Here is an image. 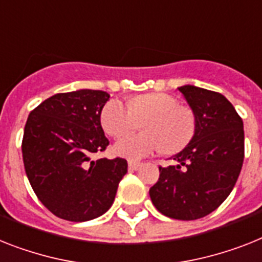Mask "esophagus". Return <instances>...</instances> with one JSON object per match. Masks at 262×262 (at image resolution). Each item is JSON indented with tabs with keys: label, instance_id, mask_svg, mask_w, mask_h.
<instances>
[{
	"label": "esophagus",
	"instance_id": "obj_1",
	"mask_svg": "<svg viewBox=\"0 0 262 262\" xmlns=\"http://www.w3.org/2000/svg\"><path fill=\"white\" fill-rule=\"evenodd\" d=\"M140 167H142V163H139V162L128 161V168L131 171H136V170H139Z\"/></svg>",
	"mask_w": 262,
	"mask_h": 262
}]
</instances>
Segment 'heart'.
<instances>
[{"label": "heart", "instance_id": "obj_1", "mask_svg": "<svg viewBox=\"0 0 262 262\" xmlns=\"http://www.w3.org/2000/svg\"><path fill=\"white\" fill-rule=\"evenodd\" d=\"M148 119L147 134H127L114 144V151L131 161H139L152 152L166 148L168 152L182 150L195 131V116L187 107H181L174 96L152 92L134 97L129 104L112 99L101 111V124L112 136L131 131L138 119Z\"/></svg>", "mask_w": 262, "mask_h": 262}]
</instances>
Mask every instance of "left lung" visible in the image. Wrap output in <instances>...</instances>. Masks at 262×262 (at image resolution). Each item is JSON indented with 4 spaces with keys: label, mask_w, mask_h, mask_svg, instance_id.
Instances as JSON below:
<instances>
[{
    "label": "left lung",
    "mask_w": 262,
    "mask_h": 262,
    "mask_svg": "<svg viewBox=\"0 0 262 262\" xmlns=\"http://www.w3.org/2000/svg\"><path fill=\"white\" fill-rule=\"evenodd\" d=\"M195 116L189 144L159 167L150 189L158 211L175 220H198L232 193L244 162V123L224 95L186 84L178 87Z\"/></svg>",
    "instance_id": "8db88e82"
}]
</instances>
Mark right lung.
Returning a JSON list of instances; mask_svg holds the SVG:
<instances>
[{
    "label": "right lung",
    "instance_id": "right-lung-1",
    "mask_svg": "<svg viewBox=\"0 0 262 262\" xmlns=\"http://www.w3.org/2000/svg\"><path fill=\"white\" fill-rule=\"evenodd\" d=\"M108 100L104 91L56 94L28 116L23 139L28 179L42 205L67 221L103 215L127 172L123 158L91 159L110 144L100 123Z\"/></svg>",
    "mask_w": 262,
    "mask_h": 262
}]
</instances>
